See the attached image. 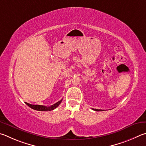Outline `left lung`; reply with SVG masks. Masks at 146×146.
Segmentation results:
<instances>
[{
    "label": "left lung",
    "mask_w": 146,
    "mask_h": 146,
    "mask_svg": "<svg viewBox=\"0 0 146 146\" xmlns=\"http://www.w3.org/2000/svg\"><path fill=\"white\" fill-rule=\"evenodd\" d=\"M93 110H95V111H103L102 110H98V109H94V108H92Z\"/></svg>",
    "instance_id": "1"
}]
</instances>
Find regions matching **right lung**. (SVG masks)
<instances>
[{
    "label": "right lung",
    "mask_w": 146,
    "mask_h": 146,
    "mask_svg": "<svg viewBox=\"0 0 146 146\" xmlns=\"http://www.w3.org/2000/svg\"><path fill=\"white\" fill-rule=\"evenodd\" d=\"M62 101V99L60 100V101L57 102V103L54 104L53 105L50 106H43V105H38V104H31L27 103H25V104H27L28 106H29L30 108H31L33 110H38V111H51L54 110L55 108H57V107L60 105V103Z\"/></svg>",
    "instance_id": "right-lung-1"
}]
</instances>
